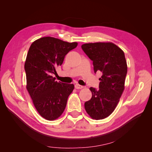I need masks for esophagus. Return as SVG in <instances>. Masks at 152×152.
<instances>
[{"instance_id":"1","label":"esophagus","mask_w":152,"mask_h":152,"mask_svg":"<svg viewBox=\"0 0 152 152\" xmlns=\"http://www.w3.org/2000/svg\"><path fill=\"white\" fill-rule=\"evenodd\" d=\"M75 88L77 89H82L83 88V86H81V85H79V84H75Z\"/></svg>"}]
</instances>
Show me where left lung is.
<instances>
[{"mask_svg":"<svg viewBox=\"0 0 152 152\" xmlns=\"http://www.w3.org/2000/svg\"><path fill=\"white\" fill-rule=\"evenodd\" d=\"M81 48L93 61L94 73H102L99 89L91 87L93 96L84 107L92 118L103 119L114 111L124 91L127 72L125 55L111 42L84 44Z\"/></svg>","mask_w":152,"mask_h":152,"instance_id":"1","label":"left lung"}]
</instances>
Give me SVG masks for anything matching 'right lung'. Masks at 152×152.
Instances as JSON below:
<instances>
[{
	"mask_svg": "<svg viewBox=\"0 0 152 152\" xmlns=\"http://www.w3.org/2000/svg\"><path fill=\"white\" fill-rule=\"evenodd\" d=\"M77 44L45 37L35 40L29 48L25 63L26 89L37 112L46 120L61 116L74 89L72 84L58 82L52 74L56 73V68Z\"/></svg>",
	"mask_w": 152,
	"mask_h": 152,
	"instance_id": "obj_1",
	"label": "right lung"
}]
</instances>
